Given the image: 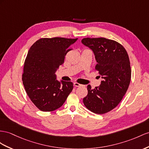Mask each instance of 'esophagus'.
I'll use <instances>...</instances> for the list:
<instances>
[{"instance_id":"obj_1","label":"esophagus","mask_w":149,"mask_h":149,"mask_svg":"<svg viewBox=\"0 0 149 149\" xmlns=\"http://www.w3.org/2000/svg\"><path fill=\"white\" fill-rule=\"evenodd\" d=\"M74 86H75V87H81V86H83L84 85L80 84L79 83H77V82H74Z\"/></svg>"}]
</instances>
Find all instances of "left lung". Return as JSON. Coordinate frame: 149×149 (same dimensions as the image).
Returning <instances> with one entry per match:
<instances>
[{
  "mask_svg": "<svg viewBox=\"0 0 149 149\" xmlns=\"http://www.w3.org/2000/svg\"><path fill=\"white\" fill-rule=\"evenodd\" d=\"M82 43L93 50L95 68L102 80L94 89L87 86L83 102L91 111L104 114L116 107L128 88L132 73L128 55L121 44L105 38H86Z\"/></svg>",
  "mask_w": 149,
  "mask_h": 149,
  "instance_id": "obj_1",
  "label": "left lung"
}]
</instances>
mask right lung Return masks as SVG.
<instances>
[{
	"instance_id": "obj_1",
	"label": "right lung",
	"mask_w": 149,
	"mask_h": 149,
	"mask_svg": "<svg viewBox=\"0 0 149 149\" xmlns=\"http://www.w3.org/2000/svg\"><path fill=\"white\" fill-rule=\"evenodd\" d=\"M75 39L41 38L29 48L26 56L22 83L30 100L42 111L60 108L73 89L70 81L56 80L55 72L63 64Z\"/></svg>"
}]
</instances>
